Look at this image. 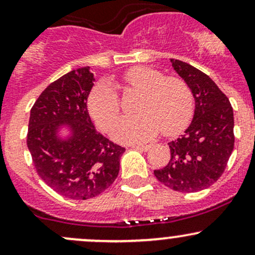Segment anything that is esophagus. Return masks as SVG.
Here are the masks:
<instances>
[{
  "instance_id": "34e87169",
  "label": "esophagus",
  "mask_w": 255,
  "mask_h": 255,
  "mask_svg": "<svg viewBox=\"0 0 255 255\" xmlns=\"http://www.w3.org/2000/svg\"><path fill=\"white\" fill-rule=\"evenodd\" d=\"M150 145H131V148H135L139 151H148L150 150Z\"/></svg>"
}]
</instances>
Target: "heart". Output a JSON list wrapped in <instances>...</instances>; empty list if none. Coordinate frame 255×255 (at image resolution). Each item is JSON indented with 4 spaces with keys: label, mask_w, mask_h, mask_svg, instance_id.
<instances>
[{
    "label": "heart",
    "mask_w": 255,
    "mask_h": 255,
    "mask_svg": "<svg viewBox=\"0 0 255 255\" xmlns=\"http://www.w3.org/2000/svg\"><path fill=\"white\" fill-rule=\"evenodd\" d=\"M124 87L127 92L139 93L134 111L136 116L122 118L111 127V135L120 141H146L162 130L175 135L187 127L194 111V98L188 84L177 77L148 67H135L125 73ZM87 109L99 127L108 129L118 118L120 97L107 81L91 90Z\"/></svg>",
    "instance_id": "heart-1"
}]
</instances>
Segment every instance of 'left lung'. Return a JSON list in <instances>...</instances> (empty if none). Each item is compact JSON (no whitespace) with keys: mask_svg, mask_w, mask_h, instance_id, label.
Instances as JSON below:
<instances>
[{"mask_svg":"<svg viewBox=\"0 0 255 255\" xmlns=\"http://www.w3.org/2000/svg\"><path fill=\"white\" fill-rule=\"evenodd\" d=\"M174 69L191 87L194 118L186 131L169 142L170 159L154 176L174 191H203L222 176L234 150V113L229 99L209 75L171 58Z\"/></svg>","mask_w":255,"mask_h":255,"instance_id":"left-lung-1","label":"left lung"}]
</instances>
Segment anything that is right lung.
Returning a JSON list of instances; mask_svg holds the SVG:
<instances>
[{"label":"right lung","mask_w":255,"mask_h":255,"mask_svg":"<svg viewBox=\"0 0 255 255\" xmlns=\"http://www.w3.org/2000/svg\"><path fill=\"white\" fill-rule=\"evenodd\" d=\"M89 67L72 71L51 83L34 102L27 130V147L39 177L62 197L95 198L118 177L125 147L96 130L87 111L93 86ZM63 122L73 136L61 142L56 129Z\"/></svg>","instance_id":"1"}]
</instances>
